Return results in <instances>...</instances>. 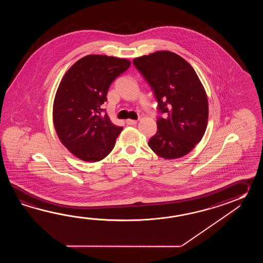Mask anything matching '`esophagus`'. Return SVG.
I'll use <instances>...</instances> for the list:
<instances>
[{"label": "esophagus", "instance_id": "34e87169", "mask_svg": "<svg viewBox=\"0 0 263 263\" xmlns=\"http://www.w3.org/2000/svg\"><path fill=\"white\" fill-rule=\"evenodd\" d=\"M126 123L128 124V125H135V124L137 123V120H134V119H127V120H126Z\"/></svg>", "mask_w": 263, "mask_h": 263}]
</instances>
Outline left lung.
Listing matches in <instances>:
<instances>
[{"mask_svg": "<svg viewBox=\"0 0 263 263\" xmlns=\"http://www.w3.org/2000/svg\"><path fill=\"white\" fill-rule=\"evenodd\" d=\"M133 63L151 85L158 109L165 118L157 120L156 134L148 145L165 160L187 155L206 132L209 103L195 69L182 57L158 50L134 58Z\"/></svg>", "mask_w": 263, "mask_h": 263, "instance_id": "1", "label": "left lung"}]
</instances>
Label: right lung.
Instances as JSON below:
<instances>
[{
    "mask_svg": "<svg viewBox=\"0 0 263 263\" xmlns=\"http://www.w3.org/2000/svg\"><path fill=\"white\" fill-rule=\"evenodd\" d=\"M125 58L89 54L73 64L56 91L52 119L62 144L84 162H100L112 151L123 129L112 123L101 105L115 79L125 72Z\"/></svg>",
    "mask_w": 263,
    "mask_h": 263,
    "instance_id": "right-lung-1",
    "label": "right lung"
}]
</instances>
